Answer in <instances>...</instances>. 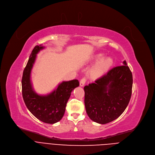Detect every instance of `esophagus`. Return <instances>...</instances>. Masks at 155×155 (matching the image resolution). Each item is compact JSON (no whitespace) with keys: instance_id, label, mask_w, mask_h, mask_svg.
Wrapping results in <instances>:
<instances>
[{"instance_id":"1","label":"esophagus","mask_w":155,"mask_h":155,"mask_svg":"<svg viewBox=\"0 0 155 155\" xmlns=\"http://www.w3.org/2000/svg\"><path fill=\"white\" fill-rule=\"evenodd\" d=\"M86 81H87V78H86L85 77L82 78L81 79L80 81V85L81 87H83L84 85H85V84Z\"/></svg>"}]
</instances>
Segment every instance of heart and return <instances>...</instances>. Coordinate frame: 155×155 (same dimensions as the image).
<instances>
[{
    "mask_svg": "<svg viewBox=\"0 0 155 155\" xmlns=\"http://www.w3.org/2000/svg\"><path fill=\"white\" fill-rule=\"evenodd\" d=\"M101 54L96 55L97 58H100ZM112 64V60L110 58H104L97 61L96 63L90 70V75L93 78H98L103 75Z\"/></svg>",
    "mask_w": 155,
    "mask_h": 155,
    "instance_id": "obj_1",
    "label": "heart"
}]
</instances>
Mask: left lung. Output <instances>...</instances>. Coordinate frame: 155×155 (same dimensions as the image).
Here are the masks:
<instances>
[{
    "instance_id": "1",
    "label": "left lung",
    "mask_w": 155,
    "mask_h": 155,
    "mask_svg": "<svg viewBox=\"0 0 155 155\" xmlns=\"http://www.w3.org/2000/svg\"><path fill=\"white\" fill-rule=\"evenodd\" d=\"M84 87L85 105L89 117L105 124L118 118L130 101L133 77L126 61Z\"/></svg>"
}]
</instances>
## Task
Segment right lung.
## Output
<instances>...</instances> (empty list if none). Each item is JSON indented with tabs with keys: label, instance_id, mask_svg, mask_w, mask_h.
I'll use <instances>...</instances> for the list:
<instances>
[{
	"label": "right lung",
	"instance_id": "obj_1",
	"mask_svg": "<svg viewBox=\"0 0 155 155\" xmlns=\"http://www.w3.org/2000/svg\"><path fill=\"white\" fill-rule=\"evenodd\" d=\"M43 48V46L37 45L30 54L23 73L22 96L27 108L34 116L43 122L54 124L61 120L64 116L71 92L80 84L78 80L63 81L57 89L47 96L36 94L31 86L30 74L36 54Z\"/></svg>",
	"mask_w": 155,
	"mask_h": 155
}]
</instances>
